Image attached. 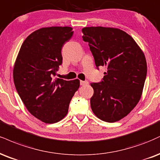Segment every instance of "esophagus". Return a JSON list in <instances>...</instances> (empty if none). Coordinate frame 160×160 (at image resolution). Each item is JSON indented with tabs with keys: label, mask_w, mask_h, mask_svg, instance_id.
I'll use <instances>...</instances> for the list:
<instances>
[{
	"label": "esophagus",
	"mask_w": 160,
	"mask_h": 160,
	"mask_svg": "<svg viewBox=\"0 0 160 160\" xmlns=\"http://www.w3.org/2000/svg\"><path fill=\"white\" fill-rule=\"evenodd\" d=\"M87 84H88V81H83V80H80V85H81V86L87 85Z\"/></svg>",
	"instance_id": "obj_1"
}]
</instances>
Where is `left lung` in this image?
Masks as SVG:
<instances>
[{
  "instance_id": "8db88e82",
  "label": "left lung",
  "mask_w": 160,
  "mask_h": 160,
  "mask_svg": "<svg viewBox=\"0 0 160 160\" xmlns=\"http://www.w3.org/2000/svg\"><path fill=\"white\" fill-rule=\"evenodd\" d=\"M82 31L96 66L107 68L103 81L91 83L92 110L103 122H118L135 108L142 97L147 75L144 52L118 28L87 27Z\"/></svg>"
}]
</instances>
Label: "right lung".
I'll return each mask as SVG.
<instances>
[{
  "label": "right lung",
  "mask_w": 160,
  "mask_h": 160,
  "mask_svg": "<svg viewBox=\"0 0 160 160\" xmlns=\"http://www.w3.org/2000/svg\"><path fill=\"white\" fill-rule=\"evenodd\" d=\"M72 35L70 27L38 29L26 38L15 59L13 80L17 92L28 110L46 124L65 118L80 87L78 79H53L62 62V45Z\"/></svg>",
  "instance_id": "add662e5"
}]
</instances>
